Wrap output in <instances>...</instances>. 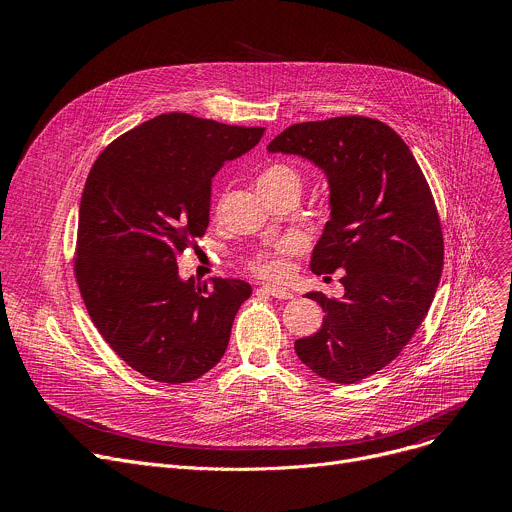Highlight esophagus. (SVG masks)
I'll return each instance as SVG.
<instances>
[{"mask_svg": "<svg viewBox=\"0 0 512 512\" xmlns=\"http://www.w3.org/2000/svg\"><path fill=\"white\" fill-rule=\"evenodd\" d=\"M263 291H265V294L273 296V298H279V300L294 298V294H291V291H287V289H283V287H277V285H271V283L263 285Z\"/></svg>", "mask_w": 512, "mask_h": 512, "instance_id": "esophagus-1", "label": "esophagus"}]
</instances>
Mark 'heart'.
<instances>
[{"label":"heart","mask_w":512,"mask_h":512,"mask_svg":"<svg viewBox=\"0 0 512 512\" xmlns=\"http://www.w3.org/2000/svg\"><path fill=\"white\" fill-rule=\"evenodd\" d=\"M281 184H298L300 186V176L294 168H289L285 164H273L265 168L257 180L259 188H273ZM300 251V241L296 237H283L271 245V249L259 253L253 261V269L265 277H283L287 271L285 257Z\"/></svg>","instance_id":"obj_1"}]
</instances>
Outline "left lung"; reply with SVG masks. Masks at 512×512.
<instances>
[{
    "label": "left lung",
    "instance_id": "left-lung-1",
    "mask_svg": "<svg viewBox=\"0 0 512 512\" xmlns=\"http://www.w3.org/2000/svg\"><path fill=\"white\" fill-rule=\"evenodd\" d=\"M267 152L324 172L330 221L310 267L318 275L344 271L340 300L306 294L322 306L324 322L296 340V352L330 383L367 379L411 340L442 277V225L425 176L389 125L356 115L291 125Z\"/></svg>",
    "mask_w": 512,
    "mask_h": 512
}]
</instances>
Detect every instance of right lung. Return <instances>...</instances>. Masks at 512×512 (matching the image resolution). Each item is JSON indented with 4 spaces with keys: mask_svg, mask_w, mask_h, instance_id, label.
Segmentation results:
<instances>
[{
    "mask_svg": "<svg viewBox=\"0 0 512 512\" xmlns=\"http://www.w3.org/2000/svg\"><path fill=\"white\" fill-rule=\"evenodd\" d=\"M261 137L263 127L166 113L117 137L91 168L77 281L101 336L143 377L194 381L229 346L251 285L182 279L176 259L208 227L216 172Z\"/></svg>",
    "mask_w": 512,
    "mask_h": 512,
    "instance_id": "right-lung-1",
    "label": "right lung"
}]
</instances>
